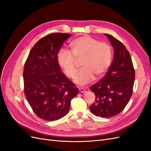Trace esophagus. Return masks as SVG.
I'll use <instances>...</instances> for the list:
<instances>
[{"mask_svg": "<svg viewBox=\"0 0 151 151\" xmlns=\"http://www.w3.org/2000/svg\"><path fill=\"white\" fill-rule=\"evenodd\" d=\"M79 91H80L81 93H84L86 92V90H85L84 88H79Z\"/></svg>", "mask_w": 151, "mask_h": 151, "instance_id": "34e87169", "label": "esophagus"}]
</instances>
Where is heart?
<instances>
[{"label":"heart","mask_w":151,"mask_h":151,"mask_svg":"<svg viewBox=\"0 0 151 151\" xmlns=\"http://www.w3.org/2000/svg\"><path fill=\"white\" fill-rule=\"evenodd\" d=\"M70 50L61 49L57 55L59 65L69 78L76 76L77 60H81L82 69L76 76L75 83L85 85L92 81L94 76H103L112 61V48L109 43L98 40L89 35L74 39L71 42Z\"/></svg>","instance_id":"obj_1"}]
</instances>
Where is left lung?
<instances>
[{"mask_svg":"<svg viewBox=\"0 0 151 151\" xmlns=\"http://www.w3.org/2000/svg\"><path fill=\"white\" fill-rule=\"evenodd\" d=\"M114 48L113 60L106 74L90 87L95 94L94 103L89 106L94 115L112 117L123 111L133 93L135 70L125 46L109 34H105Z\"/></svg>","mask_w":151,"mask_h":151,"instance_id":"obj_1","label":"left lung"}]
</instances>
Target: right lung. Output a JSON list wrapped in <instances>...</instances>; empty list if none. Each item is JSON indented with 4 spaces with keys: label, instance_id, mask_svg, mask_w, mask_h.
I'll use <instances>...</instances> for the list:
<instances>
[{
    "label": "right lung",
    "instance_id": "right-lung-1",
    "mask_svg": "<svg viewBox=\"0 0 151 151\" xmlns=\"http://www.w3.org/2000/svg\"><path fill=\"white\" fill-rule=\"evenodd\" d=\"M67 33H51L31 48L23 70L25 96L34 113L47 121H55L68 113L78 88L61 71L57 55Z\"/></svg>",
    "mask_w": 151,
    "mask_h": 151
}]
</instances>
